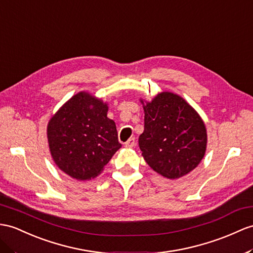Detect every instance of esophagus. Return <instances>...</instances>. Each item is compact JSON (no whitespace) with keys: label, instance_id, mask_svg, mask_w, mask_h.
Here are the masks:
<instances>
[{"label":"esophagus","instance_id":"1","mask_svg":"<svg viewBox=\"0 0 253 253\" xmlns=\"http://www.w3.org/2000/svg\"><path fill=\"white\" fill-rule=\"evenodd\" d=\"M135 146V138H130L126 143L125 144L126 148H133Z\"/></svg>","mask_w":253,"mask_h":253}]
</instances>
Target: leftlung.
Listing matches in <instances>:
<instances>
[{"label": "left lung", "instance_id": "1", "mask_svg": "<svg viewBox=\"0 0 253 253\" xmlns=\"http://www.w3.org/2000/svg\"><path fill=\"white\" fill-rule=\"evenodd\" d=\"M139 101L145 130L138 144L147 164L170 180L198 168L207 148V130L200 114L174 92L162 91L151 101Z\"/></svg>", "mask_w": 253, "mask_h": 253}]
</instances>
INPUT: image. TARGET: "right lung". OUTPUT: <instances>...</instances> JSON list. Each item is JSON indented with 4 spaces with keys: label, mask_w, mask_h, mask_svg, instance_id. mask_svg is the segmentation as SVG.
<instances>
[{
    "label": "right lung",
    "mask_w": 253,
    "mask_h": 253,
    "mask_svg": "<svg viewBox=\"0 0 253 253\" xmlns=\"http://www.w3.org/2000/svg\"><path fill=\"white\" fill-rule=\"evenodd\" d=\"M108 103L88 91L67 100L47 125L48 147L54 164L77 180H91L120 149Z\"/></svg>",
    "instance_id": "1"
}]
</instances>
